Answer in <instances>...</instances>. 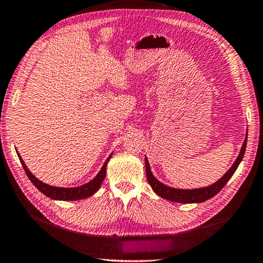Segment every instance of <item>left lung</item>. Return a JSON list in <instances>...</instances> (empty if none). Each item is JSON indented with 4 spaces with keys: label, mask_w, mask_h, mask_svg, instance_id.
Wrapping results in <instances>:
<instances>
[{
    "label": "left lung",
    "mask_w": 263,
    "mask_h": 263,
    "mask_svg": "<svg viewBox=\"0 0 263 263\" xmlns=\"http://www.w3.org/2000/svg\"><path fill=\"white\" fill-rule=\"evenodd\" d=\"M247 140H248V132L246 133V139L243 141V144L239 151L238 157L236 158L235 162L231 165L229 170L227 171L224 176L215 181L214 184L205 186V187L199 189H176L167 186L158 180L154 177V174L152 173L149 162H148V158L144 157V165H146V176L147 180L149 182L151 187L153 189V191L157 193L159 197L163 198V199L174 201V203H181V204H192V203H203V201L210 199L214 196H216L220 190L224 187V185L229 181V179L234 176V173L237 170L239 163H241L243 157L246 153V147H247Z\"/></svg>",
    "instance_id": "1"
}]
</instances>
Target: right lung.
<instances>
[{
  "label": "right lung",
  "instance_id": "1",
  "mask_svg": "<svg viewBox=\"0 0 263 263\" xmlns=\"http://www.w3.org/2000/svg\"><path fill=\"white\" fill-rule=\"evenodd\" d=\"M18 159H20L21 165L24 167L26 174H27L29 180L32 181V184L35 186V187L39 190L41 193H44L45 196L51 198V199L54 200H81L92 196L93 193H96L98 190H100L102 182H103L105 174H106V165H108L110 158H111L112 154H110L108 159L105 160V162L102 166L100 172L97 173V176L95 177L92 180H90L86 184L78 186V187H55V186H51L48 184H45L41 180H39L35 176H33V173L28 170V167L26 166L24 160H22L21 155L17 153Z\"/></svg>",
  "mask_w": 263,
  "mask_h": 263
}]
</instances>
